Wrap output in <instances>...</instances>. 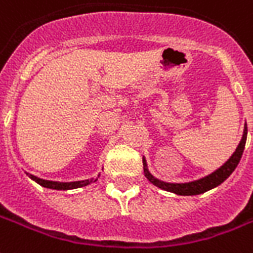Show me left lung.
<instances>
[{"label": "left lung", "instance_id": "8db88e82", "mask_svg": "<svg viewBox=\"0 0 253 253\" xmlns=\"http://www.w3.org/2000/svg\"><path fill=\"white\" fill-rule=\"evenodd\" d=\"M246 140H247V123L244 125V131H243V136L240 143L238 144V147L235 150V152L229 157V159L225 162L224 165L220 166L219 169H215L213 172L208 173L207 176H203V178L196 179V180H192V182L187 183H169L163 182V180H159L158 178H155L150 171H148L147 162L143 158V169H144V176L150 180V182L154 184V186L159 187L162 190L169 191V192H173L176 195H183V196H190V195H199V194H203V192H207V191L215 188L219 184L224 182L225 179L228 178L231 173L234 172L235 169L238 167L239 162L242 159L243 151H244V147H246Z\"/></svg>", "mask_w": 253, "mask_h": 253}]
</instances>
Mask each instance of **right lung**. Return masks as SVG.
<instances>
[{
	"label": "right lung",
	"instance_id": "right-lung-1",
	"mask_svg": "<svg viewBox=\"0 0 253 253\" xmlns=\"http://www.w3.org/2000/svg\"><path fill=\"white\" fill-rule=\"evenodd\" d=\"M29 178L34 180L36 183H38L40 186L45 187V188H50V190H75V188H81V187H84V186H88L90 183L92 182H96L98 178L101 176V172L98 173V176L96 178H91V179H86V180H77V182H54V180H45V179H41L38 178V176H34L32 173H28Z\"/></svg>",
	"mask_w": 253,
	"mask_h": 253
}]
</instances>
